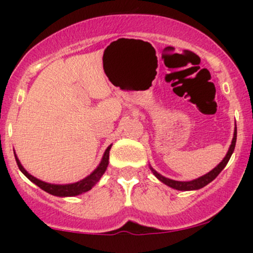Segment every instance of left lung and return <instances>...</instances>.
<instances>
[{
    "mask_svg": "<svg viewBox=\"0 0 253 253\" xmlns=\"http://www.w3.org/2000/svg\"><path fill=\"white\" fill-rule=\"evenodd\" d=\"M236 141H237V127H236V128H234V135H233V139H232L231 146H229V149L227 151V155L225 156V158L222 159V162H220V164L216 165V167L214 168V169L211 170V171H210V172H208V173H206V175L199 177V178H196V179H193V181H188V182L173 181V179L167 178V177L162 176L161 173L157 172V171L153 169V168L151 167V165H150V169L153 172V175H155L157 178L159 179V181L163 182L164 184L168 185V187L173 188V189H176V190L187 191V190L201 189V188L206 187V185H207V184H210V183L213 181V179H215V177L219 175V173L223 170V168H225L226 165H227L229 158H231L232 153H233V151H234V147H236Z\"/></svg>",
    "mask_w": 253,
    "mask_h": 253,
    "instance_id": "obj_1",
    "label": "left lung"
}]
</instances>
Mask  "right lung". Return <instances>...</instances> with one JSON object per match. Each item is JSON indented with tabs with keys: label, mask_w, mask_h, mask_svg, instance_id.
I'll list each match as a JSON object with an SVG mask.
<instances>
[{
	"label": "right lung",
	"mask_w": 253,
	"mask_h": 253,
	"mask_svg": "<svg viewBox=\"0 0 253 253\" xmlns=\"http://www.w3.org/2000/svg\"><path fill=\"white\" fill-rule=\"evenodd\" d=\"M110 147H112V145H109V146L107 147V150L104 151V153H103L101 163L98 164V167L94 171H92L89 176H86L85 178L81 179V181H78L76 183H70V184H52V183H46L43 181H40V179H38L34 176H32L31 173H28L27 171L25 170V168L22 167L21 163H20L19 158L16 157L15 152H14V155H15L16 163H17V167H19L20 171H21V172L24 173V175L27 177L31 182H33L34 184H37L38 187L42 188L43 191L51 194V195L65 197V196H77V195H80V194H83V193H85V191H89L98 181H100V178L102 177L104 171L107 170V167H108Z\"/></svg>",
	"instance_id": "right-lung-1"
}]
</instances>
